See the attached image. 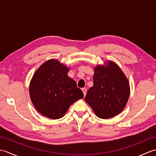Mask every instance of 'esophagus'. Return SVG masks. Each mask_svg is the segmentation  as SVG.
<instances>
[{
  "mask_svg": "<svg viewBox=\"0 0 156 156\" xmlns=\"http://www.w3.org/2000/svg\"><path fill=\"white\" fill-rule=\"evenodd\" d=\"M82 92H83V93H84V95L85 96L86 94H87V88H83L82 89Z\"/></svg>",
  "mask_w": 156,
  "mask_h": 156,
  "instance_id": "esophagus-1",
  "label": "esophagus"
}]
</instances>
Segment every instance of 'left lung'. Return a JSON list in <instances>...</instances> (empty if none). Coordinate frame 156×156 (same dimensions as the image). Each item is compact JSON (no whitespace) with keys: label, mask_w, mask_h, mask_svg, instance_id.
<instances>
[{"label":"left lung","mask_w":156,"mask_h":156,"mask_svg":"<svg viewBox=\"0 0 156 156\" xmlns=\"http://www.w3.org/2000/svg\"><path fill=\"white\" fill-rule=\"evenodd\" d=\"M129 93L126 76L117 64L108 61L106 66L94 68L93 86L84 99L98 117L107 119L123 110Z\"/></svg>","instance_id":"left-lung-1"}]
</instances>
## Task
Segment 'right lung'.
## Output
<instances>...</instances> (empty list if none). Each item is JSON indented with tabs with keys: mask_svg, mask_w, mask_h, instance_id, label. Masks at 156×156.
Instances as JSON below:
<instances>
[{
	"mask_svg": "<svg viewBox=\"0 0 156 156\" xmlns=\"http://www.w3.org/2000/svg\"><path fill=\"white\" fill-rule=\"evenodd\" d=\"M69 69L56 59L45 62L34 74L29 86L31 100L41 114L51 119L62 117L69 106L84 97Z\"/></svg>",
	"mask_w": 156,
	"mask_h": 156,
	"instance_id": "right-lung-1",
	"label": "right lung"
}]
</instances>
